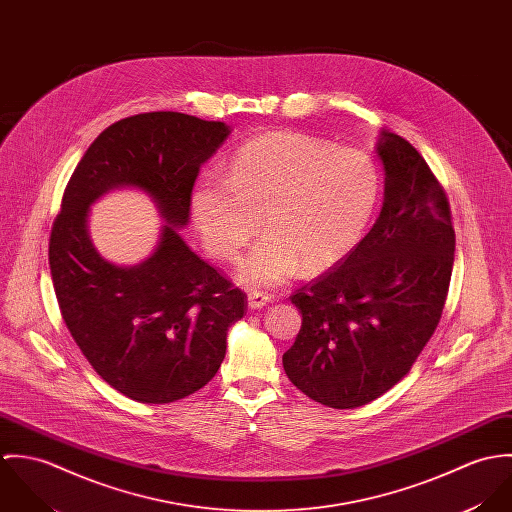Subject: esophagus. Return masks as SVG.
Returning <instances> with one entry per match:
<instances>
[{"instance_id": "obj_1", "label": "esophagus", "mask_w": 512, "mask_h": 512, "mask_svg": "<svg viewBox=\"0 0 512 512\" xmlns=\"http://www.w3.org/2000/svg\"><path fill=\"white\" fill-rule=\"evenodd\" d=\"M272 299H274L272 293L250 292L248 293V307L250 309H262Z\"/></svg>"}]
</instances>
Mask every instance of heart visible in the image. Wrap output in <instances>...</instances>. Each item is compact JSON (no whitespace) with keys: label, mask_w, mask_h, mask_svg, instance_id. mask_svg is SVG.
Here are the masks:
<instances>
[{"label":"heart","mask_w":512,"mask_h":512,"mask_svg":"<svg viewBox=\"0 0 512 512\" xmlns=\"http://www.w3.org/2000/svg\"><path fill=\"white\" fill-rule=\"evenodd\" d=\"M380 197V173L361 149L293 132L238 147L230 175L205 171L191 193V215L205 248L232 260L262 226L268 236L242 262L238 278L270 288L303 270L347 256L365 234Z\"/></svg>","instance_id":"obj_1"}]
</instances>
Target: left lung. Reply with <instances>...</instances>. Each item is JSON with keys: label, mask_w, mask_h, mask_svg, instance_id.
I'll return each instance as SVG.
<instances>
[{"label": "left lung", "mask_w": 512, "mask_h": 512, "mask_svg": "<svg viewBox=\"0 0 512 512\" xmlns=\"http://www.w3.org/2000/svg\"><path fill=\"white\" fill-rule=\"evenodd\" d=\"M384 203L365 238L292 293L301 329L284 370L311 400L359 408L398 384L438 327L455 230L443 187L404 138L382 130Z\"/></svg>", "instance_id": "obj_1"}]
</instances>
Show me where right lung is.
I'll list each match as a JSON object with an SVG mask.
<instances>
[{"instance_id": "obj_1", "label": "right lung", "mask_w": 512, "mask_h": 512, "mask_svg": "<svg viewBox=\"0 0 512 512\" xmlns=\"http://www.w3.org/2000/svg\"><path fill=\"white\" fill-rule=\"evenodd\" d=\"M224 122L146 112L108 126L82 155L49 238L59 309L86 361L112 388L144 404H169L203 388L220 368L228 327L246 313L240 292L179 236L201 165L228 138ZM136 186L166 224L154 254L124 269L87 236L89 205Z\"/></svg>"}]
</instances>
